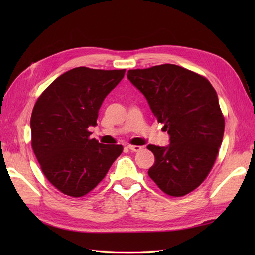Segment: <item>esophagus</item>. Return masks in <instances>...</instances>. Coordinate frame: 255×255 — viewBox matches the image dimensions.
I'll return each mask as SVG.
<instances>
[{
    "label": "esophagus",
    "mask_w": 255,
    "mask_h": 255,
    "mask_svg": "<svg viewBox=\"0 0 255 255\" xmlns=\"http://www.w3.org/2000/svg\"><path fill=\"white\" fill-rule=\"evenodd\" d=\"M127 148L130 151H133V152H138V151L142 149L141 147H139V145H131V144H128Z\"/></svg>",
    "instance_id": "obj_1"
}]
</instances>
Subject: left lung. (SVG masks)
<instances>
[{
	"label": "left lung",
	"instance_id": "obj_1",
	"mask_svg": "<svg viewBox=\"0 0 255 255\" xmlns=\"http://www.w3.org/2000/svg\"><path fill=\"white\" fill-rule=\"evenodd\" d=\"M127 78L170 136L167 147H147L155 158L149 176L170 196L191 193L209 174L223 142L217 93L206 78L170 63L129 70Z\"/></svg>",
	"mask_w": 255,
	"mask_h": 255
}]
</instances>
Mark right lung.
<instances>
[{"label":"right lung","mask_w":255,"mask_h":255,"mask_svg":"<svg viewBox=\"0 0 255 255\" xmlns=\"http://www.w3.org/2000/svg\"><path fill=\"white\" fill-rule=\"evenodd\" d=\"M126 70L74 68L38 97L30 118L31 147L47 180L61 193L81 197L97 186L121 153V144L91 139L105 97Z\"/></svg>","instance_id":"add662e5"}]
</instances>
